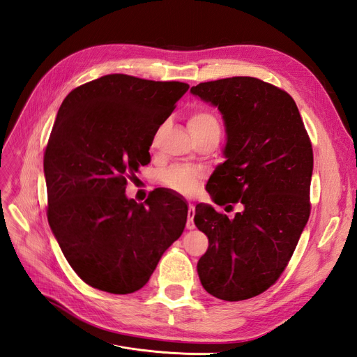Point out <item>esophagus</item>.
<instances>
[{
    "label": "esophagus",
    "instance_id": "esophagus-1",
    "mask_svg": "<svg viewBox=\"0 0 357 357\" xmlns=\"http://www.w3.org/2000/svg\"><path fill=\"white\" fill-rule=\"evenodd\" d=\"M193 218H195V207L190 204L189 210H188V222H186V228L193 229L195 228V222H193Z\"/></svg>",
    "mask_w": 357,
    "mask_h": 357
}]
</instances>
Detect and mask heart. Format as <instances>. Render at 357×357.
<instances>
[{"instance_id": "b5f03b06", "label": "heart", "mask_w": 357, "mask_h": 357, "mask_svg": "<svg viewBox=\"0 0 357 357\" xmlns=\"http://www.w3.org/2000/svg\"><path fill=\"white\" fill-rule=\"evenodd\" d=\"M188 128L192 135H199L208 131H219L220 125L210 112L207 110H193L188 116ZM204 178V172L197 168H189L183 165H174L168 168L162 174V183L171 190L180 195H192L197 190L199 181Z\"/></svg>"}]
</instances>
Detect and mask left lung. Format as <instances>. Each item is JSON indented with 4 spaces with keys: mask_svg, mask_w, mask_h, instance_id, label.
<instances>
[{
    "mask_svg": "<svg viewBox=\"0 0 357 357\" xmlns=\"http://www.w3.org/2000/svg\"><path fill=\"white\" fill-rule=\"evenodd\" d=\"M190 92L218 107L225 122L226 160L210 177L208 193L226 208L241 205L234 219L208 204L195 207L193 220L208 236L198 275L215 298H253L283 274L308 222L310 137L294 98L266 82L229 77Z\"/></svg>",
    "mask_w": 357,
    "mask_h": 357,
    "instance_id": "obj_1",
    "label": "left lung"
}]
</instances>
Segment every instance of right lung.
<instances>
[{
    "label": "right lung",
    "mask_w": 357,
    "mask_h": 357,
    "mask_svg": "<svg viewBox=\"0 0 357 357\" xmlns=\"http://www.w3.org/2000/svg\"><path fill=\"white\" fill-rule=\"evenodd\" d=\"M189 89L109 74L62 101L45 152L47 220L68 264L86 284L126 295L142 289L180 238L188 205L156 189L128 199V178L150 162L155 134Z\"/></svg>",
    "instance_id": "obj_1"
}]
</instances>
